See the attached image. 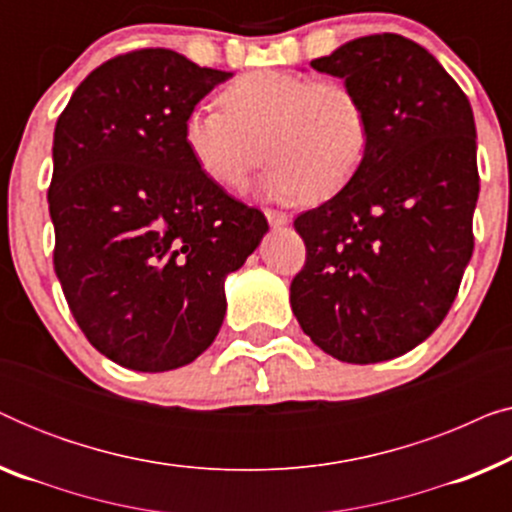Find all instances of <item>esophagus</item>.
Instances as JSON below:
<instances>
[{
	"instance_id": "esophagus-1",
	"label": "esophagus",
	"mask_w": 512,
	"mask_h": 512,
	"mask_svg": "<svg viewBox=\"0 0 512 512\" xmlns=\"http://www.w3.org/2000/svg\"><path fill=\"white\" fill-rule=\"evenodd\" d=\"M265 219H268L272 228H279V226H286V223L291 221V216L284 212H275V209H265Z\"/></svg>"
}]
</instances>
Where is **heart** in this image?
I'll return each instance as SVG.
<instances>
[{"instance_id": "obj_1", "label": "heart", "mask_w": 512, "mask_h": 512, "mask_svg": "<svg viewBox=\"0 0 512 512\" xmlns=\"http://www.w3.org/2000/svg\"><path fill=\"white\" fill-rule=\"evenodd\" d=\"M221 109L195 104L181 139L200 172L240 191L265 156L272 198H328L359 172L370 149V116L349 83L258 69L228 83ZM264 149H260V144Z\"/></svg>"}]
</instances>
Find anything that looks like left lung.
Returning <instances> with one entry per match:
<instances>
[{
  "mask_svg": "<svg viewBox=\"0 0 512 512\" xmlns=\"http://www.w3.org/2000/svg\"><path fill=\"white\" fill-rule=\"evenodd\" d=\"M310 67L363 97L370 149L340 193L293 221L307 258L291 307L333 359L387 361L436 331L471 261L473 109L443 65L401 34L347 41Z\"/></svg>",
  "mask_w": 512,
  "mask_h": 512,
  "instance_id": "left-lung-1",
  "label": "left lung"
}]
</instances>
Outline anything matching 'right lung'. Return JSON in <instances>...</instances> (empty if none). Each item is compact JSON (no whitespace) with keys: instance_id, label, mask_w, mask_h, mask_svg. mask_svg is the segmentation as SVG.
Returning <instances> with one entry per match:
<instances>
[{"instance_id":"right-lung-1","label":"right lung","mask_w":512,"mask_h":512,"mask_svg":"<svg viewBox=\"0 0 512 512\" xmlns=\"http://www.w3.org/2000/svg\"><path fill=\"white\" fill-rule=\"evenodd\" d=\"M230 76L142 48L90 72L55 123V275L90 345L123 368L198 359L226 317L223 282L268 233L181 139L188 109Z\"/></svg>"}]
</instances>
